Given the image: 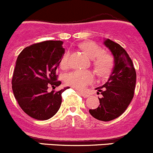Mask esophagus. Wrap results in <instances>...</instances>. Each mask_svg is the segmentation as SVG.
<instances>
[{
  "instance_id": "obj_1",
  "label": "esophagus",
  "mask_w": 153,
  "mask_h": 153,
  "mask_svg": "<svg viewBox=\"0 0 153 153\" xmlns=\"http://www.w3.org/2000/svg\"><path fill=\"white\" fill-rule=\"evenodd\" d=\"M79 94L81 95V96H82L83 97H88L89 95L88 94L85 93V92L83 91H79Z\"/></svg>"
}]
</instances>
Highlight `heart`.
<instances>
[{
	"label": "heart",
	"instance_id": "heart-1",
	"mask_svg": "<svg viewBox=\"0 0 153 153\" xmlns=\"http://www.w3.org/2000/svg\"><path fill=\"white\" fill-rule=\"evenodd\" d=\"M82 48L85 51L90 58L94 59V65L99 73L102 74H108L112 67V58L107 54H101L102 49L97 44L87 42L82 45ZM69 52L63 56L61 60L62 68H66L68 65ZM94 79V75L89 71L76 70L69 72L65 76L66 84L75 88L84 89Z\"/></svg>",
	"mask_w": 153,
	"mask_h": 153
}]
</instances>
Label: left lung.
Instances as JSON below:
<instances>
[{
	"mask_svg": "<svg viewBox=\"0 0 153 153\" xmlns=\"http://www.w3.org/2000/svg\"><path fill=\"white\" fill-rule=\"evenodd\" d=\"M103 44L114 59V66L108 79L102 86L95 88L102 95L100 105L89 113L102 121H110L121 115L131 102L135 88L136 72L127 52L119 44L104 39Z\"/></svg>",
	"mask_w": 153,
	"mask_h": 153,
	"instance_id": "obj_1",
	"label": "left lung"
}]
</instances>
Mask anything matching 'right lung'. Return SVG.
<instances>
[{
  "mask_svg": "<svg viewBox=\"0 0 153 153\" xmlns=\"http://www.w3.org/2000/svg\"><path fill=\"white\" fill-rule=\"evenodd\" d=\"M65 53L61 41H46L27 47L16 62L12 88L24 111L36 120H45L56 114L62 103V94L48 91L61 85L56 71Z\"/></svg>",
  "mask_w": 153,
  "mask_h": 153,
  "instance_id": "1",
  "label": "right lung"
}]
</instances>
